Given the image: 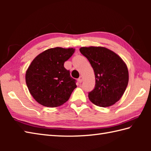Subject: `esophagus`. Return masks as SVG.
<instances>
[{"label": "esophagus", "mask_w": 151, "mask_h": 151, "mask_svg": "<svg viewBox=\"0 0 151 151\" xmlns=\"http://www.w3.org/2000/svg\"><path fill=\"white\" fill-rule=\"evenodd\" d=\"M82 80H83V77H82V76H80V77L78 78V82H79L80 83H81V82H82Z\"/></svg>", "instance_id": "esophagus-1"}]
</instances>
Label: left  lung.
I'll return each mask as SVG.
<instances>
[{
	"label": "left lung",
	"mask_w": 151,
	"mask_h": 151,
	"mask_svg": "<svg viewBox=\"0 0 151 151\" xmlns=\"http://www.w3.org/2000/svg\"><path fill=\"white\" fill-rule=\"evenodd\" d=\"M80 52L90 63L95 75L89 100L101 107L114 104L123 96L129 83L126 64L117 54L101 47H81Z\"/></svg>",
	"instance_id": "obj_1"
}]
</instances>
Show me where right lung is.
<instances>
[{
	"instance_id": "obj_1",
	"label": "right lung",
	"mask_w": 151,
	"mask_h": 151,
	"mask_svg": "<svg viewBox=\"0 0 151 151\" xmlns=\"http://www.w3.org/2000/svg\"><path fill=\"white\" fill-rule=\"evenodd\" d=\"M74 52L73 48H52L40 54L32 62L26 73V83L38 103L54 108L69 100L76 88V81L64 67V62Z\"/></svg>"
}]
</instances>
